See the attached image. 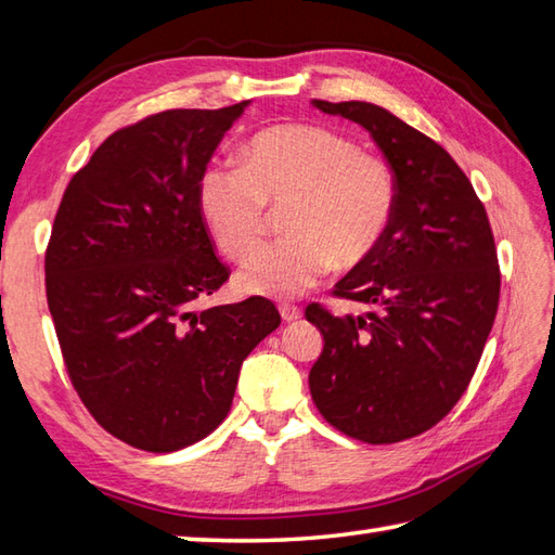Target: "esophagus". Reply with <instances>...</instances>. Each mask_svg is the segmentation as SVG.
Listing matches in <instances>:
<instances>
[{
	"instance_id": "obj_1",
	"label": "esophagus",
	"mask_w": 555,
	"mask_h": 555,
	"mask_svg": "<svg viewBox=\"0 0 555 555\" xmlns=\"http://www.w3.org/2000/svg\"><path fill=\"white\" fill-rule=\"evenodd\" d=\"M279 312H281V320H284V322H296L302 317V310L296 308V305H281Z\"/></svg>"
}]
</instances>
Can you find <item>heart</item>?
Here are the masks:
<instances>
[{
    "label": "heart",
    "instance_id": "b5f03b06",
    "mask_svg": "<svg viewBox=\"0 0 555 555\" xmlns=\"http://www.w3.org/2000/svg\"><path fill=\"white\" fill-rule=\"evenodd\" d=\"M288 238L247 259L235 286L250 296L296 298L332 264H362L382 243L396 205L393 173L350 138L288 124L257 133L241 164L199 179V209L221 253L245 259L262 243L267 205L285 207Z\"/></svg>",
    "mask_w": 555,
    "mask_h": 555
}]
</instances>
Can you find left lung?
Returning <instances> with one entry per match:
<instances>
[{
    "mask_svg": "<svg viewBox=\"0 0 555 555\" xmlns=\"http://www.w3.org/2000/svg\"><path fill=\"white\" fill-rule=\"evenodd\" d=\"M312 104L372 135L393 171L396 205L376 250L334 288L372 312L336 317L317 302L305 310L324 336L310 393L346 436L405 441L453 410L496 320L501 271L489 217L453 157L391 112L358 100Z\"/></svg>",
    "mask_w": 555,
    "mask_h": 555,
    "instance_id": "obj_1",
    "label": "left lung"
}]
</instances>
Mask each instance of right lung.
I'll return each instance as SVG.
<instances>
[{
	"label": "right lung",
	"instance_id": "right-lung-1",
	"mask_svg": "<svg viewBox=\"0 0 555 555\" xmlns=\"http://www.w3.org/2000/svg\"><path fill=\"white\" fill-rule=\"evenodd\" d=\"M247 104L169 109L112 133L54 217L44 284L70 384L100 427L140 451L215 431L243 360L281 324L267 298L193 310L229 279L199 179Z\"/></svg>",
	"mask_w": 555,
	"mask_h": 555
}]
</instances>
